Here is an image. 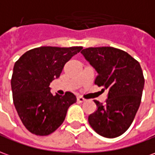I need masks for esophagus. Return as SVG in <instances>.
<instances>
[{
    "label": "esophagus",
    "instance_id": "1",
    "mask_svg": "<svg viewBox=\"0 0 155 155\" xmlns=\"http://www.w3.org/2000/svg\"><path fill=\"white\" fill-rule=\"evenodd\" d=\"M77 101H79V102H84L85 100L83 98V97H81V96H78Z\"/></svg>",
    "mask_w": 155,
    "mask_h": 155
}]
</instances>
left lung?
<instances>
[{"mask_svg": "<svg viewBox=\"0 0 155 155\" xmlns=\"http://www.w3.org/2000/svg\"><path fill=\"white\" fill-rule=\"evenodd\" d=\"M81 54L98 74L95 84L108 91L105 104L94 100L96 111L89 116V123L101 136L117 138L131 126L141 103L144 85L141 66L116 48H87Z\"/></svg>", "mask_w": 155, "mask_h": 155, "instance_id": "8db88e82", "label": "left lung"}]
</instances>
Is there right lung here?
<instances>
[{
  "label": "right lung",
  "mask_w": 155,
  "mask_h": 155,
  "mask_svg": "<svg viewBox=\"0 0 155 155\" xmlns=\"http://www.w3.org/2000/svg\"><path fill=\"white\" fill-rule=\"evenodd\" d=\"M82 47H39L26 52L15 63L11 81L13 103L28 130L46 136L64 121L68 108L76 102L73 93L53 96L49 85L64 64Z\"/></svg>",
  "instance_id": "add662e5"
}]
</instances>
